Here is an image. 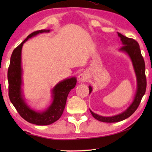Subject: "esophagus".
<instances>
[{
  "label": "esophagus",
  "instance_id": "esophagus-1",
  "mask_svg": "<svg viewBox=\"0 0 152 152\" xmlns=\"http://www.w3.org/2000/svg\"><path fill=\"white\" fill-rule=\"evenodd\" d=\"M78 79L80 82H84L88 79V74H87V72H83L80 75H79Z\"/></svg>",
  "mask_w": 152,
  "mask_h": 152
}]
</instances>
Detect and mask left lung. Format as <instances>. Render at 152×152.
Instances as JSON below:
<instances>
[{"label":"left lung","mask_w":152,"mask_h":152,"mask_svg":"<svg viewBox=\"0 0 152 152\" xmlns=\"http://www.w3.org/2000/svg\"><path fill=\"white\" fill-rule=\"evenodd\" d=\"M118 36L120 37L123 46L120 48V50L125 52L129 55L132 60L135 72L137 76V82H138V89H137L136 95L135 97L134 101L131 104L129 107L123 113L119 115L112 116V117H103L97 114H95L93 111H91L92 115L95 119L99 121L104 122H117L122 121L130 117L140 104L141 99L145 95L147 87V79L145 75V64L143 57L141 55V51L138 43L134 39L128 38L124 35L118 32ZM89 93L92 91L91 86H89Z\"/></svg>","instance_id":"obj_1"}]
</instances>
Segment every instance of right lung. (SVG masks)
Wrapping results in <instances>:
<instances>
[{
    "mask_svg": "<svg viewBox=\"0 0 152 152\" xmlns=\"http://www.w3.org/2000/svg\"><path fill=\"white\" fill-rule=\"evenodd\" d=\"M50 30H41L33 32L13 50L8 68L7 79L9 97L19 115L30 123L37 125H48L59 119L65 108L68 93L75 86V77L66 79L56 85L53 90V102L48 109L43 113L30 109L24 102L21 94V49L23 43L29 38L39 33L49 32Z\"/></svg>",
    "mask_w": 152,
    "mask_h": 152,
    "instance_id": "add662e5",
    "label": "right lung"
}]
</instances>
